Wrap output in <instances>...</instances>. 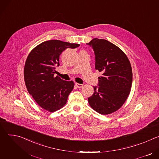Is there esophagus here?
<instances>
[{"mask_svg":"<svg viewBox=\"0 0 159 159\" xmlns=\"http://www.w3.org/2000/svg\"><path fill=\"white\" fill-rule=\"evenodd\" d=\"M75 85L78 87V88H82L84 85L82 84H78V83H75Z\"/></svg>","mask_w":159,"mask_h":159,"instance_id":"obj_1","label":"esophagus"}]
</instances>
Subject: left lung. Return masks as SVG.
<instances>
[{"mask_svg":"<svg viewBox=\"0 0 159 159\" xmlns=\"http://www.w3.org/2000/svg\"><path fill=\"white\" fill-rule=\"evenodd\" d=\"M87 44L95 54V69L102 72L98 87L88 98L94 110L106 115L119 109L127 99L131 88L133 74L126 54L115 44L97 38Z\"/></svg>","mask_w":159,"mask_h":159,"instance_id":"obj_1","label":"left lung"}]
</instances>
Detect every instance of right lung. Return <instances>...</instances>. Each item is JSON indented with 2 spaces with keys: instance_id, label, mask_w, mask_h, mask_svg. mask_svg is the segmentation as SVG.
I'll return each mask as SVG.
<instances>
[{
  "instance_id": "obj_1",
  "label": "right lung",
  "mask_w": 159,
  "mask_h": 159,
  "mask_svg": "<svg viewBox=\"0 0 159 159\" xmlns=\"http://www.w3.org/2000/svg\"><path fill=\"white\" fill-rule=\"evenodd\" d=\"M79 44L49 40L38 44L28 55L25 66L26 88L37 104L49 112L63 107L74 87L73 81L55 76L59 58L66 48H75Z\"/></svg>"
}]
</instances>
